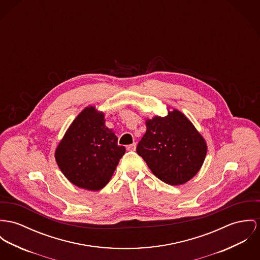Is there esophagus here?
Here are the masks:
<instances>
[{"instance_id": "1", "label": "esophagus", "mask_w": 260, "mask_h": 260, "mask_svg": "<svg viewBox=\"0 0 260 260\" xmlns=\"http://www.w3.org/2000/svg\"><path fill=\"white\" fill-rule=\"evenodd\" d=\"M136 147H137V143H136V142H134V143L129 144V145H126V149H127V150H131V151H135V150H136Z\"/></svg>"}]
</instances>
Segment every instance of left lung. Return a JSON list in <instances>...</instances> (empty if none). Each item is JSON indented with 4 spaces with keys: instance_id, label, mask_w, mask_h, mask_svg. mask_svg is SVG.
I'll use <instances>...</instances> for the list:
<instances>
[{
    "instance_id": "obj_1",
    "label": "left lung",
    "mask_w": 260,
    "mask_h": 260,
    "mask_svg": "<svg viewBox=\"0 0 260 260\" xmlns=\"http://www.w3.org/2000/svg\"><path fill=\"white\" fill-rule=\"evenodd\" d=\"M146 133L137 152L151 172L166 184L177 186L192 179L200 170L207 144L193 123L178 110L166 117L146 120Z\"/></svg>"
}]
</instances>
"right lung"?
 Returning a JSON list of instances; mask_svg holds the SVG:
<instances>
[{
    "mask_svg": "<svg viewBox=\"0 0 260 260\" xmlns=\"http://www.w3.org/2000/svg\"><path fill=\"white\" fill-rule=\"evenodd\" d=\"M124 152L113 129L105 125L104 113L90 106L66 131L55 150V159L72 184L98 191L109 183Z\"/></svg>",
    "mask_w": 260,
    "mask_h": 260,
    "instance_id": "right-lung-1",
    "label": "right lung"
}]
</instances>
